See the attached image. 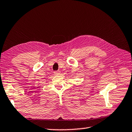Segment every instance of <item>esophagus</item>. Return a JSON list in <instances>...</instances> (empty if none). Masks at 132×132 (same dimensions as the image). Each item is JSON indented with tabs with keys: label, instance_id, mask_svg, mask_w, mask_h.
I'll use <instances>...</instances> for the list:
<instances>
[{
	"label": "esophagus",
	"instance_id": "34e87169",
	"mask_svg": "<svg viewBox=\"0 0 132 132\" xmlns=\"http://www.w3.org/2000/svg\"><path fill=\"white\" fill-rule=\"evenodd\" d=\"M54 74H55V75H58V74H60V71H54Z\"/></svg>",
	"mask_w": 132,
	"mask_h": 132
}]
</instances>
